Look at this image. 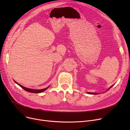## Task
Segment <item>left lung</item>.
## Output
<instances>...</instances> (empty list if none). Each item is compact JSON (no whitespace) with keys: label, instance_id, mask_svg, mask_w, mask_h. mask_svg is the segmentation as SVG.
I'll list each match as a JSON object with an SVG mask.
<instances>
[{"label":"left lung","instance_id":"left-lung-1","mask_svg":"<svg viewBox=\"0 0 130 130\" xmlns=\"http://www.w3.org/2000/svg\"><path fill=\"white\" fill-rule=\"evenodd\" d=\"M114 85H112L111 86H110V87H109L108 88V89L107 90V91H108L109 90H110V88L112 87H113V86ZM87 93L88 94H93V95H96V94H99V93H93V92H87Z\"/></svg>","mask_w":130,"mask_h":130}]
</instances>
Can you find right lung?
Listing matches in <instances>:
<instances>
[{"instance_id": "1", "label": "right lung", "mask_w": 130, "mask_h": 130, "mask_svg": "<svg viewBox=\"0 0 130 130\" xmlns=\"http://www.w3.org/2000/svg\"><path fill=\"white\" fill-rule=\"evenodd\" d=\"M13 81H14L17 84H18L19 86H20L22 88H23V89H24V90H25L26 91L30 92V93H42V92L45 91V90H46L47 89V88H48V87H50V85L49 86H48L47 87H46V88H43V89H40V90H34V89H31V88H28L25 87H24V86L21 85L20 84H19L17 82H16L15 80H13Z\"/></svg>"}]
</instances>
